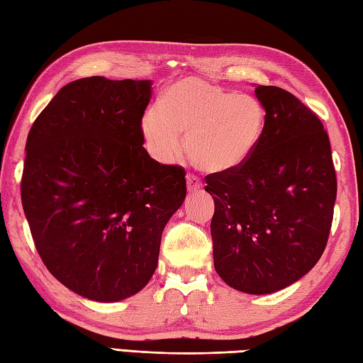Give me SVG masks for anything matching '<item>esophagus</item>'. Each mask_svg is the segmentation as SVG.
I'll list each match as a JSON object with an SVG mask.
<instances>
[{"label":"esophagus","mask_w":363,"mask_h":363,"mask_svg":"<svg viewBox=\"0 0 363 363\" xmlns=\"http://www.w3.org/2000/svg\"><path fill=\"white\" fill-rule=\"evenodd\" d=\"M186 188L189 192H197V191H202V182L197 179L194 175H188L186 177Z\"/></svg>","instance_id":"obj_1"}]
</instances>
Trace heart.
<instances>
[{
    "label": "heart",
    "mask_w": 363,
    "mask_h": 363,
    "mask_svg": "<svg viewBox=\"0 0 363 363\" xmlns=\"http://www.w3.org/2000/svg\"><path fill=\"white\" fill-rule=\"evenodd\" d=\"M266 125V111L252 95L228 92L201 78L169 84L160 109H149L140 131L152 157L171 164L186 152L197 167L210 174L236 171L252 157Z\"/></svg>",
    "instance_id": "1"
}]
</instances>
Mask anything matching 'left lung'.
<instances>
[{
	"label": "left lung",
	"instance_id": "8db88e82",
	"mask_svg": "<svg viewBox=\"0 0 363 363\" xmlns=\"http://www.w3.org/2000/svg\"><path fill=\"white\" fill-rule=\"evenodd\" d=\"M266 111L260 144L241 167L213 174L214 269L247 294L298 282L326 247L337 199L330 143L321 121L293 94L254 84Z\"/></svg>",
	"mask_w": 363,
	"mask_h": 363
}]
</instances>
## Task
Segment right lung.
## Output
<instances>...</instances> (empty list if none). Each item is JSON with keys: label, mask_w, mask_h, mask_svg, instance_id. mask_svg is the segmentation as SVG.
<instances>
[{"label": "right lung", "mask_w": 363, "mask_h": 363, "mask_svg": "<svg viewBox=\"0 0 363 363\" xmlns=\"http://www.w3.org/2000/svg\"><path fill=\"white\" fill-rule=\"evenodd\" d=\"M152 84L72 81L28 135L21 203L35 249L86 299L119 302L149 284L162 230L186 197L183 169L143 147Z\"/></svg>", "instance_id": "obj_1"}]
</instances>
